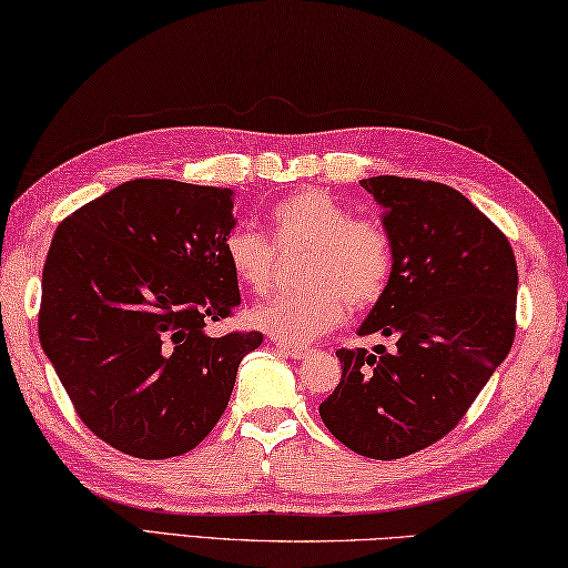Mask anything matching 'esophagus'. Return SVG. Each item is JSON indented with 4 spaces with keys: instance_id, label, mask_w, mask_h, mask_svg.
Instances as JSON below:
<instances>
[{
    "instance_id": "esophagus-1",
    "label": "esophagus",
    "mask_w": 568,
    "mask_h": 568,
    "mask_svg": "<svg viewBox=\"0 0 568 568\" xmlns=\"http://www.w3.org/2000/svg\"><path fill=\"white\" fill-rule=\"evenodd\" d=\"M275 345H277V349H281L283 355H287L291 359H303V357L311 355V349L301 347V345H287V343H275Z\"/></svg>"
}]
</instances>
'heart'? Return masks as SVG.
Wrapping results in <instances>:
<instances>
[{"instance_id":"heart-1","label":"heart","mask_w":568,"mask_h":568,"mask_svg":"<svg viewBox=\"0 0 568 568\" xmlns=\"http://www.w3.org/2000/svg\"><path fill=\"white\" fill-rule=\"evenodd\" d=\"M275 245L248 225H239L223 243L225 265L243 291L265 293L275 277L277 251L307 248L301 291L273 293L251 311V323L281 343H311L339 325L347 307L365 311L385 295L395 241L377 215H355L323 189H305L273 205Z\"/></svg>"}]
</instances>
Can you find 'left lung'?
I'll return each mask as SVG.
<instances>
[{
	"label": "left lung",
	"instance_id": "1",
	"mask_svg": "<svg viewBox=\"0 0 568 568\" xmlns=\"http://www.w3.org/2000/svg\"><path fill=\"white\" fill-rule=\"evenodd\" d=\"M395 241L385 295L359 335L395 337L337 349L343 377L320 417L369 459H399L459 425L517 333V257L497 225L445 183L359 181Z\"/></svg>",
	"mask_w": 568,
	"mask_h": 568
}]
</instances>
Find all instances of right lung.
<instances>
[{
	"label": "right lung",
	"instance_id": "right-lung-1",
	"mask_svg": "<svg viewBox=\"0 0 568 568\" xmlns=\"http://www.w3.org/2000/svg\"><path fill=\"white\" fill-rule=\"evenodd\" d=\"M233 225L231 189L169 179L121 183L59 223L39 339L79 419L123 455L199 447L263 343L205 333L241 305L223 257Z\"/></svg>",
	"mask_w": 568,
	"mask_h": 568
}]
</instances>
